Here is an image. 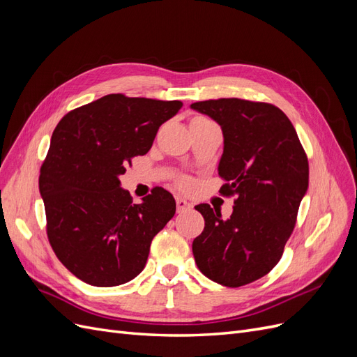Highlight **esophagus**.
I'll return each instance as SVG.
<instances>
[{
  "label": "esophagus",
  "mask_w": 357,
  "mask_h": 357,
  "mask_svg": "<svg viewBox=\"0 0 357 357\" xmlns=\"http://www.w3.org/2000/svg\"><path fill=\"white\" fill-rule=\"evenodd\" d=\"M176 204H177V211H178V213L189 211V210L193 207V205H192L189 201L183 199V198H177V199H176Z\"/></svg>",
  "instance_id": "obj_1"
}]
</instances>
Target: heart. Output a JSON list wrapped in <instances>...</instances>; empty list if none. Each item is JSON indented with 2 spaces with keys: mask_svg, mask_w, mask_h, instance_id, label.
Here are the masks:
<instances>
[{
  "mask_svg": "<svg viewBox=\"0 0 357 357\" xmlns=\"http://www.w3.org/2000/svg\"><path fill=\"white\" fill-rule=\"evenodd\" d=\"M195 119H204V117L198 116V117H195ZM180 186H181V188H186V186H188V181H186V180H180Z\"/></svg>",
  "mask_w": 357,
  "mask_h": 357,
  "instance_id": "1",
  "label": "heart"
}]
</instances>
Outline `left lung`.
Segmentation results:
<instances>
[{"instance_id":"8db88e82","label":"left lung","mask_w":357,"mask_h":357,"mask_svg":"<svg viewBox=\"0 0 357 357\" xmlns=\"http://www.w3.org/2000/svg\"><path fill=\"white\" fill-rule=\"evenodd\" d=\"M223 132L220 193L235 197L223 220L208 204L197 205L205 220L192 243L199 271L226 287L266 275L278 264L308 189V159L289 117L278 107L240 98L193 102Z\"/></svg>"}]
</instances>
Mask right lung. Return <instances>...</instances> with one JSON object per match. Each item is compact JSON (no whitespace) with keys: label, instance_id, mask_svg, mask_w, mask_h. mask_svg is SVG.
<instances>
[{"label":"right lung","instance_id":"1","mask_svg":"<svg viewBox=\"0 0 357 357\" xmlns=\"http://www.w3.org/2000/svg\"><path fill=\"white\" fill-rule=\"evenodd\" d=\"M181 101L105 95L61 119L40 169L47 238L82 282L112 287L143 271L153 236L176 213L171 193L155 188L134 204L121 188L135 156L146 155L159 126Z\"/></svg>","mask_w":357,"mask_h":357}]
</instances>
